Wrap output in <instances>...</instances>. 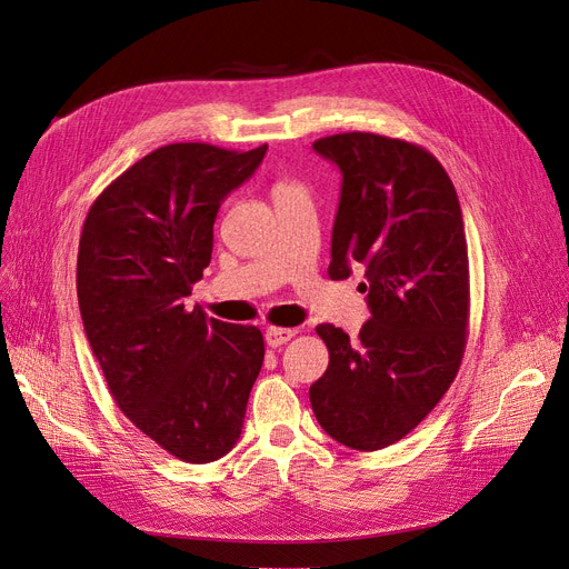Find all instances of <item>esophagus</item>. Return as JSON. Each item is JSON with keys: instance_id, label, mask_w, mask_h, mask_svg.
Masks as SVG:
<instances>
[{"instance_id": "1", "label": "esophagus", "mask_w": 569, "mask_h": 569, "mask_svg": "<svg viewBox=\"0 0 569 569\" xmlns=\"http://www.w3.org/2000/svg\"><path fill=\"white\" fill-rule=\"evenodd\" d=\"M296 333V329H287V327H268L266 329V342L270 345V347H280V345H284L287 340H291Z\"/></svg>"}]
</instances>
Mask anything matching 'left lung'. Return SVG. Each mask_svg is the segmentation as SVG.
Returning <instances> with one entry per match:
<instances>
[{
    "label": "left lung",
    "instance_id": "1",
    "mask_svg": "<svg viewBox=\"0 0 569 569\" xmlns=\"http://www.w3.org/2000/svg\"><path fill=\"white\" fill-rule=\"evenodd\" d=\"M312 148L342 173L329 278L366 268L370 319L357 340L319 323L329 368L310 387L333 440L385 449L415 430L461 368L470 321L463 212L426 148L370 131L333 133Z\"/></svg>",
    "mask_w": 569,
    "mask_h": 569
}]
</instances>
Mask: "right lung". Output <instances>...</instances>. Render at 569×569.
Wrapping results in <instances>:
<instances>
[{
  "instance_id": "add662e5",
  "label": "right lung",
  "mask_w": 569,
  "mask_h": 569,
  "mask_svg": "<svg viewBox=\"0 0 569 569\" xmlns=\"http://www.w3.org/2000/svg\"><path fill=\"white\" fill-rule=\"evenodd\" d=\"M266 150L161 146L103 189L80 233L78 306L108 391L184 463L233 449L263 363L257 327L187 310L184 296L210 263L224 197Z\"/></svg>"
}]
</instances>
